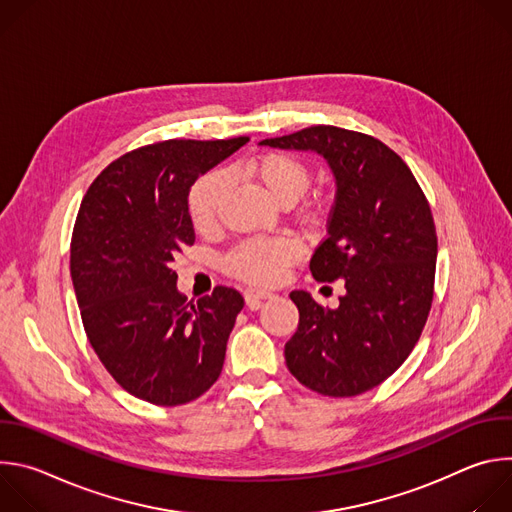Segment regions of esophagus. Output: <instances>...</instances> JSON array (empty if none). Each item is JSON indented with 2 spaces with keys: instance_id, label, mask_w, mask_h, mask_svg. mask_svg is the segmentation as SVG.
<instances>
[{
  "instance_id": "34e87169",
  "label": "esophagus",
  "mask_w": 512,
  "mask_h": 512,
  "mask_svg": "<svg viewBox=\"0 0 512 512\" xmlns=\"http://www.w3.org/2000/svg\"><path fill=\"white\" fill-rule=\"evenodd\" d=\"M243 296H245V302H247V306H249L251 310H259L261 304H263V300L273 298L271 291H267V289H255V287H247Z\"/></svg>"
}]
</instances>
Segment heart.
<instances>
[{"label":"heart","mask_w":512,"mask_h":512,"mask_svg":"<svg viewBox=\"0 0 512 512\" xmlns=\"http://www.w3.org/2000/svg\"><path fill=\"white\" fill-rule=\"evenodd\" d=\"M243 172L255 180L279 204L296 202L310 186L308 164L285 152H267L245 162ZM227 178L223 172H208L194 182L188 194V216L196 231H208L221 204ZM302 257V247L289 237H251L235 245L223 259L229 275L255 285L279 283L287 269Z\"/></svg>","instance_id":"obj_1"}]
</instances>
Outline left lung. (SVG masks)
Wrapping results in <instances>:
<instances>
[{"label":"left lung","mask_w":512,"mask_h":512,"mask_svg":"<svg viewBox=\"0 0 512 512\" xmlns=\"http://www.w3.org/2000/svg\"><path fill=\"white\" fill-rule=\"evenodd\" d=\"M312 150L336 178L328 237L310 271L344 283L336 310L291 291L300 310L285 344L289 373L328 397H354L389 379L417 344L433 302L437 235L429 202L409 166L383 141L334 125L263 139Z\"/></svg>","instance_id":"1"}]
</instances>
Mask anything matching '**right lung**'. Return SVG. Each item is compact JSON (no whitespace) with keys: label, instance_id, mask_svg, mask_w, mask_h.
Returning <instances> with one entry per match:
<instances>
[{"label":"right lung","instance_id":"right-lung-1","mask_svg":"<svg viewBox=\"0 0 512 512\" xmlns=\"http://www.w3.org/2000/svg\"><path fill=\"white\" fill-rule=\"evenodd\" d=\"M249 137L168 139L111 162L89 186L70 241V277L87 338L133 397L176 407L223 371L243 296L216 285L188 302L172 261L194 243L188 192Z\"/></svg>","mask_w":512,"mask_h":512}]
</instances>
